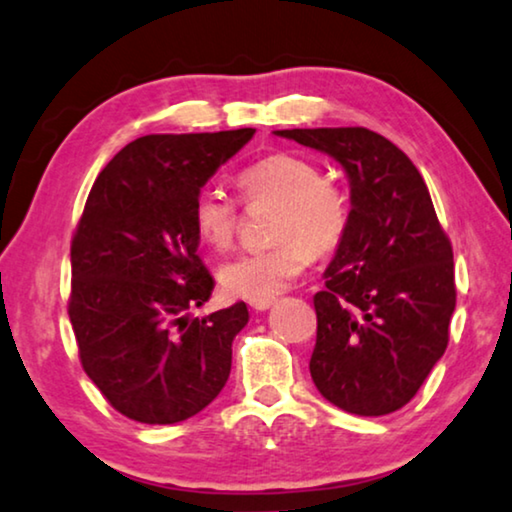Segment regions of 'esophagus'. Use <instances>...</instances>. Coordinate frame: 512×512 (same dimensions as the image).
I'll use <instances>...</instances> for the list:
<instances>
[{
    "instance_id": "34e87169",
    "label": "esophagus",
    "mask_w": 512,
    "mask_h": 512,
    "mask_svg": "<svg viewBox=\"0 0 512 512\" xmlns=\"http://www.w3.org/2000/svg\"><path fill=\"white\" fill-rule=\"evenodd\" d=\"M273 304H276V297H271V299H259V301H250V308H253V311H266V308H271Z\"/></svg>"
}]
</instances>
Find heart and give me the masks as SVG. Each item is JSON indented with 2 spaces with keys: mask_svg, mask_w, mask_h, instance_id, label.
Masks as SVG:
<instances>
[{
  "mask_svg": "<svg viewBox=\"0 0 512 512\" xmlns=\"http://www.w3.org/2000/svg\"><path fill=\"white\" fill-rule=\"evenodd\" d=\"M241 197L248 204L276 201L269 234L273 246L229 259L220 271L227 294L248 301L271 299L283 292L315 255L341 248L350 229L352 199L348 187L322 176L308 157L269 153L239 174ZM239 201L218 187H204L192 201V225L211 248H227L239 229Z\"/></svg>",
  "mask_w": 512,
  "mask_h": 512,
  "instance_id": "1",
  "label": "heart"
}]
</instances>
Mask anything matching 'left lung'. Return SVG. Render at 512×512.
<instances>
[{
	"instance_id": "left-lung-1",
	"label": "left lung",
	"mask_w": 512,
	"mask_h": 512,
	"mask_svg": "<svg viewBox=\"0 0 512 512\" xmlns=\"http://www.w3.org/2000/svg\"><path fill=\"white\" fill-rule=\"evenodd\" d=\"M341 164L352 220L313 297L311 378L345 413L387 415L415 397L443 357L455 311V262L424 178L366 127L280 129Z\"/></svg>"
}]
</instances>
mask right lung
Listing matches in <instances>:
<instances>
[{
    "label": "right lung",
    "mask_w": 512,
    "mask_h": 512,
    "mask_svg": "<svg viewBox=\"0 0 512 512\" xmlns=\"http://www.w3.org/2000/svg\"><path fill=\"white\" fill-rule=\"evenodd\" d=\"M253 134L141 136L88 194L71 239L69 320L83 371L129 420L183 422L227 383L248 308L185 315L215 285L197 255L192 201Z\"/></svg>",
    "instance_id": "add662e5"
}]
</instances>
